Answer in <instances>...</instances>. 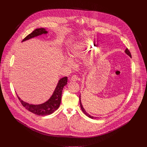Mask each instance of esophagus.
<instances>
[{
    "mask_svg": "<svg viewBox=\"0 0 147 147\" xmlns=\"http://www.w3.org/2000/svg\"><path fill=\"white\" fill-rule=\"evenodd\" d=\"M78 80V76H76V75H73V76L71 77V79H70V80L72 81H77Z\"/></svg>",
    "mask_w": 147,
    "mask_h": 147,
    "instance_id": "obj_1",
    "label": "esophagus"
}]
</instances>
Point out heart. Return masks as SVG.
I'll return each instance as SVG.
<instances>
[{
    "instance_id": "heart-1",
    "label": "heart",
    "mask_w": 147,
    "mask_h": 147,
    "mask_svg": "<svg viewBox=\"0 0 147 147\" xmlns=\"http://www.w3.org/2000/svg\"><path fill=\"white\" fill-rule=\"evenodd\" d=\"M97 47L96 42H94L88 40L80 41L71 48L69 52V56L72 60L78 61ZM97 56L98 53L96 52L88 55L84 59V65L87 67L92 66L96 60ZM71 60L70 59H67L66 62L68 65H73V61Z\"/></svg>"
}]
</instances>
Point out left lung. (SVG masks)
I'll use <instances>...</instances> for the list:
<instances>
[{"instance_id":"left-lung-1","label":"left lung","mask_w":147,"mask_h":147,"mask_svg":"<svg viewBox=\"0 0 147 147\" xmlns=\"http://www.w3.org/2000/svg\"><path fill=\"white\" fill-rule=\"evenodd\" d=\"M125 53H126L127 55H128L130 57H131V53H130V52L129 51V50L127 48L126 49H125ZM81 98H80V107H81V110H82V111L83 112V113H84L86 115H87L88 117H90V118H91V119H98L99 117H94V116H91L90 115H89L86 111V110L84 109V108H83V107H82V103H81V99H80Z\"/></svg>"}]
</instances>
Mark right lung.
<instances>
[{"mask_svg": "<svg viewBox=\"0 0 147 147\" xmlns=\"http://www.w3.org/2000/svg\"><path fill=\"white\" fill-rule=\"evenodd\" d=\"M47 33H48V31H46V30L44 28L35 29L31 34L28 35L23 40L22 42L30 39L32 38L37 36L38 35H42L43 34H47ZM67 77H65L63 78H61L59 81L57 85L55 90V91L53 92V95L49 98V99L47 102H45V103L40 104V105L29 104L22 100L18 96V95L17 96L18 97V99L20 101L21 103L22 104V105L30 112L39 116L49 115L53 113L59 107L60 102H61L62 91H63V87L67 84Z\"/></svg>", "mask_w": 147, "mask_h": 147, "instance_id": "1", "label": "right lung"}]
</instances>
